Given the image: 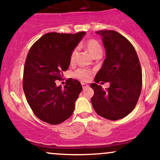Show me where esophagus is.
Segmentation results:
<instances>
[{
    "label": "esophagus",
    "instance_id": "obj_1",
    "mask_svg": "<svg viewBox=\"0 0 160 160\" xmlns=\"http://www.w3.org/2000/svg\"><path fill=\"white\" fill-rule=\"evenodd\" d=\"M82 89H87V88L89 87V86L88 85L87 83H85V82H82Z\"/></svg>",
    "mask_w": 160,
    "mask_h": 160
}]
</instances>
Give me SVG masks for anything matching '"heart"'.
I'll return each instance as SVG.
<instances>
[{
  "mask_svg": "<svg viewBox=\"0 0 160 160\" xmlns=\"http://www.w3.org/2000/svg\"><path fill=\"white\" fill-rule=\"evenodd\" d=\"M86 48H87L88 51L90 52V54L93 57L97 56V55L98 54H102V46L100 45V43H99L97 40H95L94 39L89 40L86 43ZM77 53H78V49H74V50L72 51V52H71V58H70L71 62L74 61L77 56ZM89 76H90V72H89L88 70L83 68L77 70L74 74V78L80 79V80H88L89 79Z\"/></svg>",
  "mask_w": 160,
  "mask_h": 160,
  "instance_id": "obj_1",
  "label": "heart"
}]
</instances>
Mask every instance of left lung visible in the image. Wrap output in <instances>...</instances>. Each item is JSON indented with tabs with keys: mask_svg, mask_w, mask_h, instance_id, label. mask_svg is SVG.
Returning <instances> with one entry per match:
<instances>
[{
	"mask_svg": "<svg viewBox=\"0 0 160 160\" xmlns=\"http://www.w3.org/2000/svg\"><path fill=\"white\" fill-rule=\"evenodd\" d=\"M96 34L102 37L106 57L95 76V83L90 85L94 90L91 102L99 116L111 120H120L133 111L140 96V62L133 46L120 33L102 30ZM99 82H109V88L104 90L97 84Z\"/></svg>",
	"mask_w": 160,
	"mask_h": 160,
	"instance_id": "obj_1",
	"label": "left lung"
}]
</instances>
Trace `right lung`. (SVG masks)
<instances>
[{
    "instance_id": "1",
    "label": "right lung",
    "mask_w": 160,
    "mask_h": 160,
    "mask_svg": "<svg viewBox=\"0 0 160 160\" xmlns=\"http://www.w3.org/2000/svg\"><path fill=\"white\" fill-rule=\"evenodd\" d=\"M86 34L47 33L29 50L23 74V90L32 111L40 120L56 125L68 119L82 88L76 80H68L62 89L57 86L62 72L71 63V54Z\"/></svg>"
}]
</instances>
